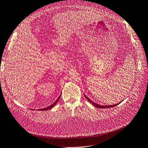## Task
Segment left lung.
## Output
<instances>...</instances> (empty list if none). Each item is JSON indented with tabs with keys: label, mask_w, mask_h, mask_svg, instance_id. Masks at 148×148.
Listing matches in <instances>:
<instances>
[{
	"label": "left lung",
	"mask_w": 148,
	"mask_h": 148,
	"mask_svg": "<svg viewBox=\"0 0 148 148\" xmlns=\"http://www.w3.org/2000/svg\"><path fill=\"white\" fill-rule=\"evenodd\" d=\"M84 96H85V97L86 98V99H88V101H89V102H91L92 104L95 106V107H97V108H101V109H104V108H110V107H115V106H117L119 104H114V105H110V106H101V105H99V104H96V103H95V102H93L92 101H91L90 99H89V98L86 96H85L84 95Z\"/></svg>",
	"instance_id": "8db88e82"
}]
</instances>
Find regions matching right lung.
I'll return each mask as SVG.
<instances>
[{"label":"right lung","instance_id":"add662e5","mask_svg":"<svg viewBox=\"0 0 148 148\" xmlns=\"http://www.w3.org/2000/svg\"><path fill=\"white\" fill-rule=\"evenodd\" d=\"M60 96H59V98H58V99L56 100V101L54 102V103H53V104H52V105H51L50 106H49V107H46V108H44V109H40L41 110H49V109H51V108H52V107L54 106L57 103V102L59 101V99H60Z\"/></svg>","mask_w":148,"mask_h":148}]
</instances>
